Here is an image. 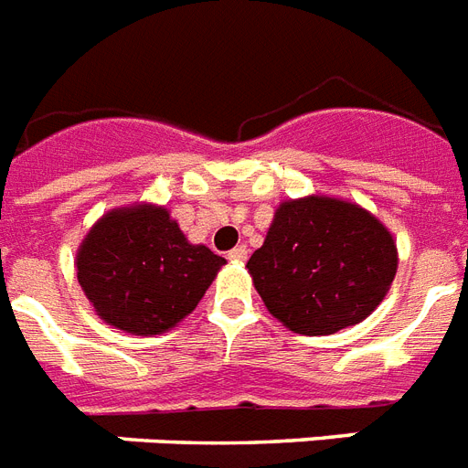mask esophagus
<instances>
[{"label": "esophagus", "mask_w": 468, "mask_h": 468, "mask_svg": "<svg viewBox=\"0 0 468 468\" xmlns=\"http://www.w3.org/2000/svg\"><path fill=\"white\" fill-rule=\"evenodd\" d=\"M227 256H229V261H234V263H244L246 258H249V249H246V246H237V249H231Z\"/></svg>", "instance_id": "obj_1"}]
</instances>
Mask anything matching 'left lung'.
Segmentation results:
<instances>
[{
  "mask_svg": "<svg viewBox=\"0 0 468 468\" xmlns=\"http://www.w3.org/2000/svg\"><path fill=\"white\" fill-rule=\"evenodd\" d=\"M391 231L360 205L309 196L275 210L249 272L268 312L302 335L360 324L394 282Z\"/></svg>",
  "mask_w": 468,
  "mask_h": 468,
  "instance_id": "left-lung-1",
  "label": "left lung"
}]
</instances>
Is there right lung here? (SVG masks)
I'll return each instance as SVG.
<instances>
[{"instance_id": "1", "label": "right lung", "mask_w": 468, "mask_h": 468, "mask_svg": "<svg viewBox=\"0 0 468 468\" xmlns=\"http://www.w3.org/2000/svg\"><path fill=\"white\" fill-rule=\"evenodd\" d=\"M227 263L190 244L166 207H118L77 251V280L96 314L133 335H159L186 319Z\"/></svg>"}]
</instances>
